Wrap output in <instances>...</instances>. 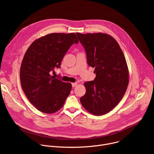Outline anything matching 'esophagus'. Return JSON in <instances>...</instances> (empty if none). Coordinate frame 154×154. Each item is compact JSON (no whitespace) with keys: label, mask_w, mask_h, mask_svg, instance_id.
<instances>
[{"label":"esophagus","mask_w":154,"mask_h":154,"mask_svg":"<svg viewBox=\"0 0 154 154\" xmlns=\"http://www.w3.org/2000/svg\"><path fill=\"white\" fill-rule=\"evenodd\" d=\"M77 85V83H76V82H75V83H72V87H75Z\"/></svg>","instance_id":"obj_1"}]
</instances>
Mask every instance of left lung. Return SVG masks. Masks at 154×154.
<instances>
[{"label": "left lung", "mask_w": 154, "mask_h": 154, "mask_svg": "<svg viewBox=\"0 0 154 154\" xmlns=\"http://www.w3.org/2000/svg\"><path fill=\"white\" fill-rule=\"evenodd\" d=\"M85 48L87 63L94 68V80L86 82L83 106L93 115H102L113 109L124 96L128 84V70L117 41L106 33H76Z\"/></svg>", "instance_id": "8db88e82"}]
</instances>
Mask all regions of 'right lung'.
Here are the masks:
<instances>
[{
  "instance_id": "obj_1",
  "label": "right lung",
  "mask_w": 154,
  "mask_h": 154,
  "mask_svg": "<svg viewBox=\"0 0 154 154\" xmlns=\"http://www.w3.org/2000/svg\"><path fill=\"white\" fill-rule=\"evenodd\" d=\"M79 41L75 33H54L35 40L27 50L20 69L22 88L39 111L54 113L63 106L72 85L50 75Z\"/></svg>"
}]
</instances>
